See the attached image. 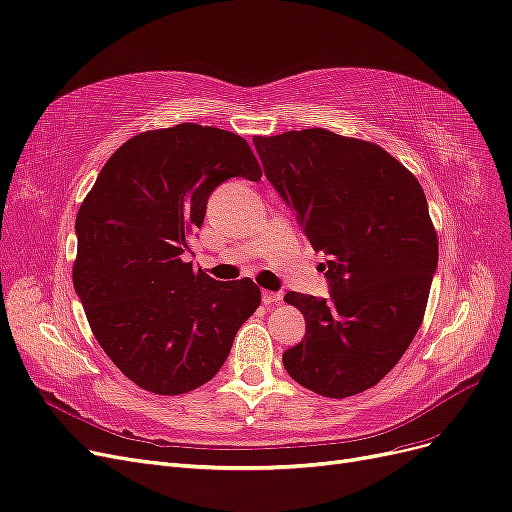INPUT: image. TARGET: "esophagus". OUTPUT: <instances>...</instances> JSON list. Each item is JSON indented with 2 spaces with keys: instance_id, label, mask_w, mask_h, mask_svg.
I'll use <instances>...</instances> for the list:
<instances>
[{
  "instance_id": "1",
  "label": "esophagus",
  "mask_w": 512,
  "mask_h": 512,
  "mask_svg": "<svg viewBox=\"0 0 512 512\" xmlns=\"http://www.w3.org/2000/svg\"><path fill=\"white\" fill-rule=\"evenodd\" d=\"M261 300L266 306L270 304H280V300H283V293H276V291H263L261 293Z\"/></svg>"
}]
</instances>
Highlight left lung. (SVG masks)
<instances>
[{"label": "left lung", "instance_id": "left-lung-1", "mask_svg": "<svg viewBox=\"0 0 512 512\" xmlns=\"http://www.w3.org/2000/svg\"><path fill=\"white\" fill-rule=\"evenodd\" d=\"M263 170L323 251L332 298L289 291L306 336L283 353L295 383L349 398L383 381L423 323L438 236L415 174L385 148L321 127L255 136Z\"/></svg>", "mask_w": 512, "mask_h": 512}]
</instances>
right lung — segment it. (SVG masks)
<instances>
[{
	"label": "right lung",
	"mask_w": 512,
	"mask_h": 512,
	"mask_svg": "<svg viewBox=\"0 0 512 512\" xmlns=\"http://www.w3.org/2000/svg\"><path fill=\"white\" fill-rule=\"evenodd\" d=\"M232 176L261 178L249 142L180 123L121 144L80 204L74 289L112 364L151 393L208 383L259 308L251 278L223 283L183 257L208 195Z\"/></svg>",
	"instance_id": "add662e5"
}]
</instances>
